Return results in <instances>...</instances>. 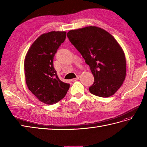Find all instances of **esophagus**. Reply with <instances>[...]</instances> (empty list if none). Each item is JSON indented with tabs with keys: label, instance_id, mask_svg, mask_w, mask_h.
I'll use <instances>...</instances> for the list:
<instances>
[{
	"label": "esophagus",
	"instance_id": "34e87169",
	"mask_svg": "<svg viewBox=\"0 0 147 147\" xmlns=\"http://www.w3.org/2000/svg\"><path fill=\"white\" fill-rule=\"evenodd\" d=\"M79 78H80V76H78L76 78H74V79H72V82H76V81H77V80H79Z\"/></svg>",
	"mask_w": 147,
	"mask_h": 147
}]
</instances>
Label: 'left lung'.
Returning a JSON list of instances; mask_svg holds the SVG:
<instances>
[{"label":"left lung","mask_w":147,"mask_h":147,"mask_svg":"<svg viewBox=\"0 0 147 147\" xmlns=\"http://www.w3.org/2000/svg\"><path fill=\"white\" fill-rule=\"evenodd\" d=\"M67 36L94 76L90 92L100 97L113 95L126 74L125 54L117 40L107 31L95 26L70 30Z\"/></svg>","instance_id":"8db88e82"}]
</instances>
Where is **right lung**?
Instances as JSON below:
<instances>
[{"label":"right lung","mask_w":147,"mask_h":147,"mask_svg":"<svg viewBox=\"0 0 147 147\" xmlns=\"http://www.w3.org/2000/svg\"><path fill=\"white\" fill-rule=\"evenodd\" d=\"M65 32L43 33L30 46L25 56L24 70L28 88L40 102L54 104L63 98L69 84L60 80L53 64L59 46L64 42Z\"/></svg>","instance_id":"add662e5"}]
</instances>
